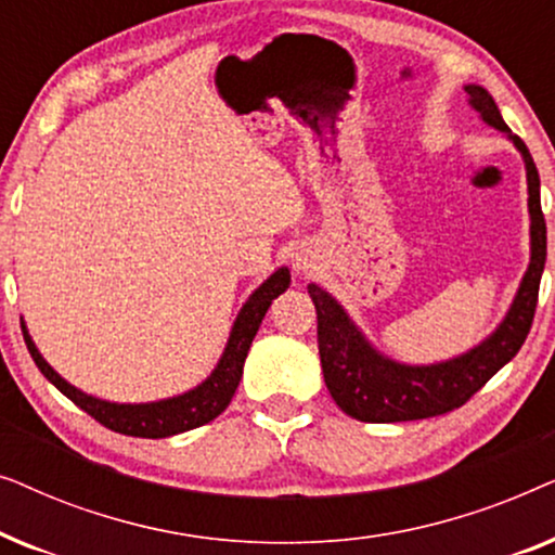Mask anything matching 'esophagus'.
I'll use <instances>...</instances> for the list:
<instances>
[{
  "label": "esophagus",
  "mask_w": 555,
  "mask_h": 555,
  "mask_svg": "<svg viewBox=\"0 0 555 555\" xmlns=\"http://www.w3.org/2000/svg\"><path fill=\"white\" fill-rule=\"evenodd\" d=\"M310 268H313V264L308 262V257H295V270H298V272H308Z\"/></svg>",
  "instance_id": "obj_1"
}]
</instances>
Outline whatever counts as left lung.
Returning a JSON list of instances; mask_svg holds the SVG:
<instances>
[{"instance_id": "1", "label": "left lung", "mask_w": 555, "mask_h": 555, "mask_svg": "<svg viewBox=\"0 0 555 555\" xmlns=\"http://www.w3.org/2000/svg\"><path fill=\"white\" fill-rule=\"evenodd\" d=\"M465 93L485 124L507 133L526 162L530 211L528 272L522 275L505 321L492 336L457 359L429 363V366H406L386 359L363 338L336 298H331L323 287L308 285L318 313V353H321L325 386L333 401L359 422H412L452 412L480 391L520 351L533 325L538 287L545 268V242H548L541 209V179L528 146L505 126L488 90L465 86Z\"/></svg>"}]
</instances>
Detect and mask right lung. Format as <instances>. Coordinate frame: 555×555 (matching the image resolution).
Wrapping results in <instances>:
<instances>
[{
  "mask_svg": "<svg viewBox=\"0 0 555 555\" xmlns=\"http://www.w3.org/2000/svg\"><path fill=\"white\" fill-rule=\"evenodd\" d=\"M287 285H291V272H287V268H280L249 295V300L242 306L237 321L232 325L222 359H219L217 369L211 371L207 382H202L192 391L181 393V397L151 401V404H113V401L88 397V393L75 389L73 384H67L65 378L42 359V353L37 351L33 338H29L25 323H22V336H25L27 351L37 363V369L44 374V378H48L52 386H57L73 404H78L82 412L93 416L95 422L118 431V435L162 439L179 435V431L202 427V424L217 420V416L230 406L234 391H237L240 386L242 366H245L255 333L260 328L262 318L272 306V300H275L280 293H285Z\"/></svg>",
  "mask_w": 555,
  "mask_h": 555,
  "instance_id": "right-lung-1",
  "label": "right lung"
}]
</instances>
